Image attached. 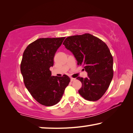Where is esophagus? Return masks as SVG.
<instances>
[{
  "instance_id": "obj_1",
  "label": "esophagus",
  "mask_w": 133,
  "mask_h": 133,
  "mask_svg": "<svg viewBox=\"0 0 133 133\" xmlns=\"http://www.w3.org/2000/svg\"><path fill=\"white\" fill-rule=\"evenodd\" d=\"M70 80H71V82H74V81H75V80H76V78L71 77V78H70Z\"/></svg>"
}]
</instances>
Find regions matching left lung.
I'll return each mask as SVG.
<instances>
[{
    "instance_id": "left-lung-1",
    "label": "left lung",
    "mask_w": 133,
    "mask_h": 133,
    "mask_svg": "<svg viewBox=\"0 0 133 133\" xmlns=\"http://www.w3.org/2000/svg\"><path fill=\"white\" fill-rule=\"evenodd\" d=\"M63 44L88 74L87 77L77 78L82 83L78 93L87 100H99L113 77V58L107 44L89 33L69 36Z\"/></svg>"
}]
</instances>
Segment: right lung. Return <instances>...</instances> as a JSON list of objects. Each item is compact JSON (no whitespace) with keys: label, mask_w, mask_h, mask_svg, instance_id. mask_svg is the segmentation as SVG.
<instances>
[{"label":"right lung","mask_w":133,"mask_h":133,"mask_svg":"<svg viewBox=\"0 0 133 133\" xmlns=\"http://www.w3.org/2000/svg\"><path fill=\"white\" fill-rule=\"evenodd\" d=\"M65 37L40 38L24 51L21 71L27 89L38 103L51 106L60 102L70 78L66 75L51 76L50 67Z\"/></svg>","instance_id":"obj_1"}]
</instances>
